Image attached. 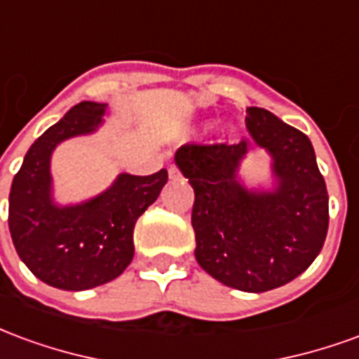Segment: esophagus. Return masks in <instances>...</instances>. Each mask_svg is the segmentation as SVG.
<instances>
[{"label": "esophagus", "mask_w": 359, "mask_h": 359, "mask_svg": "<svg viewBox=\"0 0 359 359\" xmlns=\"http://www.w3.org/2000/svg\"><path fill=\"white\" fill-rule=\"evenodd\" d=\"M169 179L180 180V171H179V167H177V165H171V167H169Z\"/></svg>", "instance_id": "esophagus-1"}]
</instances>
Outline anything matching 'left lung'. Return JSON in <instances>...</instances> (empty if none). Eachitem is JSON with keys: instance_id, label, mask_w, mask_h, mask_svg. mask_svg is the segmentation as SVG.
I'll use <instances>...</instances> for the list:
<instances>
[{"instance_id": "left-lung-1", "label": "left lung", "mask_w": 359, "mask_h": 359, "mask_svg": "<svg viewBox=\"0 0 359 359\" xmlns=\"http://www.w3.org/2000/svg\"><path fill=\"white\" fill-rule=\"evenodd\" d=\"M250 140L187 144L175 163L194 188L196 262L219 283L267 292L313 264L329 229V194L311 142L271 111L246 109ZM252 143L271 156L273 191H250L238 179Z\"/></svg>"}]
</instances>
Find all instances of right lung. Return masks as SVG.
Masks as SVG:
<instances>
[{
    "instance_id": "add662e5",
    "label": "right lung",
    "mask_w": 359,
    "mask_h": 359,
    "mask_svg": "<svg viewBox=\"0 0 359 359\" xmlns=\"http://www.w3.org/2000/svg\"><path fill=\"white\" fill-rule=\"evenodd\" d=\"M107 103L81 102L30 146L9 192V231L22 264L46 285L88 290L117 278L134 256V225L156 202L167 169L136 177L123 172L88 202L57 205L50 159L67 138L103 123Z\"/></svg>"
}]
</instances>
